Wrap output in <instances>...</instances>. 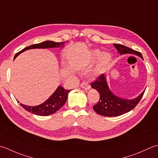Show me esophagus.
I'll return each mask as SVG.
<instances>
[{"instance_id":"obj_1","label":"esophagus","mask_w":158,"mask_h":158,"mask_svg":"<svg viewBox=\"0 0 158 158\" xmlns=\"http://www.w3.org/2000/svg\"><path fill=\"white\" fill-rule=\"evenodd\" d=\"M81 88L85 89H90V85H89V83L88 82H85V81H83L81 83Z\"/></svg>"}]
</instances>
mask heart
Instances as JSON below:
<instances>
[{
  "mask_svg": "<svg viewBox=\"0 0 158 158\" xmlns=\"http://www.w3.org/2000/svg\"><path fill=\"white\" fill-rule=\"evenodd\" d=\"M101 52L99 50H93L89 53V60L91 61H94L101 56ZM112 60V55L108 52H105L101 55L97 67L94 70V73L97 75H100L103 73L106 68L110 64V61Z\"/></svg>",
  "mask_w": 158,
  "mask_h": 158,
  "instance_id": "heart-1",
  "label": "heart"
}]
</instances>
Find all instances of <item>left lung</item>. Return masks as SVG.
Returning <instances> with one entry per match:
<instances>
[{
  "instance_id": "8db88e82",
  "label": "left lung",
  "mask_w": 158,
  "mask_h": 158,
  "mask_svg": "<svg viewBox=\"0 0 158 158\" xmlns=\"http://www.w3.org/2000/svg\"><path fill=\"white\" fill-rule=\"evenodd\" d=\"M114 46L120 55L134 54L143 60L140 52L133 50L122 44H114ZM91 86L100 94L99 101L93 107V110L100 115L108 117L120 116L134 109L140 101L145 91L144 90L138 97L133 99L120 98L113 94L110 90L107 84L106 76L104 75V74L98 77L94 82H92Z\"/></svg>"
}]
</instances>
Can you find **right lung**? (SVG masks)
I'll list each match as a JSON object with an SVG mask.
<instances>
[{
	"label": "right lung",
	"mask_w": 158,
	"mask_h": 158,
	"mask_svg": "<svg viewBox=\"0 0 158 158\" xmlns=\"http://www.w3.org/2000/svg\"><path fill=\"white\" fill-rule=\"evenodd\" d=\"M65 42H55L53 41H44L39 44H35L31 45L29 46L24 48L23 50L18 52L15 55V60L18 55H19L22 52L25 51L29 49L33 48H59L64 46ZM70 92L69 89H64L61 86H58L53 94H52L47 100L44 103L37 106H27L26 105L20 103V106L23 107L24 110H26L29 112L35 114L38 116H48L51 114H54L57 112L58 110L62 107L66 103L67 100L68 95Z\"/></svg>",
	"instance_id": "right-lung-1"
}]
</instances>
